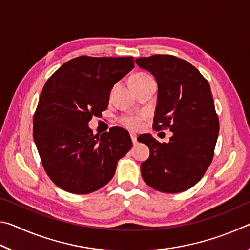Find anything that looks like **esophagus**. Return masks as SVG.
Returning a JSON list of instances; mask_svg holds the SVG:
<instances>
[{
	"label": "esophagus",
	"mask_w": 250,
	"mask_h": 250,
	"mask_svg": "<svg viewBox=\"0 0 250 250\" xmlns=\"http://www.w3.org/2000/svg\"><path fill=\"white\" fill-rule=\"evenodd\" d=\"M130 135H131V139H132L133 145L135 146V145H137V142H138V141H137V138H138V137H137V134H135V133H131Z\"/></svg>",
	"instance_id": "1"
}]
</instances>
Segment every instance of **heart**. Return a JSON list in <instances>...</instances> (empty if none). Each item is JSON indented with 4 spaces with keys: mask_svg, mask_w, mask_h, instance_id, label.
Instances as JSON below:
<instances>
[{
    "mask_svg": "<svg viewBox=\"0 0 250 250\" xmlns=\"http://www.w3.org/2000/svg\"><path fill=\"white\" fill-rule=\"evenodd\" d=\"M145 77H147V75L142 74V73L135 74L130 78V82L131 80L140 79ZM143 120H145V116L143 115H129V116L122 117L120 119V122L122 125L125 126V128L131 129V130H139L141 129V126L143 125Z\"/></svg>",
    "mask_w": 250,
    "mask_h": 250,
    "instance_id": "obj_1",
    "label": "heart"
}]
</instances>
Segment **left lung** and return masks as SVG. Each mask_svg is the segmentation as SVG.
<instances>
[{
  "label": "left lung",
  "mask_w": 250,
  "mask_h": 250,
  "mask_svg": "<svg viewBox=\"0 0 250 250\" xmlns=\"http://www.w3.org/2000/svg\"><path fill=\"white\" fill-rule=\"evenodd\" d=\"M135 62L158 82L153 129L173 133L168 143L151 134L138 138L151 152L141 164L142 177L156 191H186L210 166L219 132L209 83L193 65L172 55L141 57Z\"/></svg>",
  "instance_id": "8db88e82"
}]
</instances>
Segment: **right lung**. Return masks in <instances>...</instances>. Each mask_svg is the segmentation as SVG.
<instances>
[{"label": "right lung", "instance_id": "obj_1", "mask_svg": "<svg viewBox=\"0 0 250 250\" xmlns=\"http://www.w3.org/2000/svg\"><path fill=\"white\" fill-rule=\"evenodd\" d=\"M134 67L133 57L70 59L46 82L34 113L33 135L42 164L58 188L89 194L110 182L131 147L126 130L99 137L88 128L108 107L110 90Z\"/></svg>", "mask_w": 250, "mask_h": 250}]
</instances>
